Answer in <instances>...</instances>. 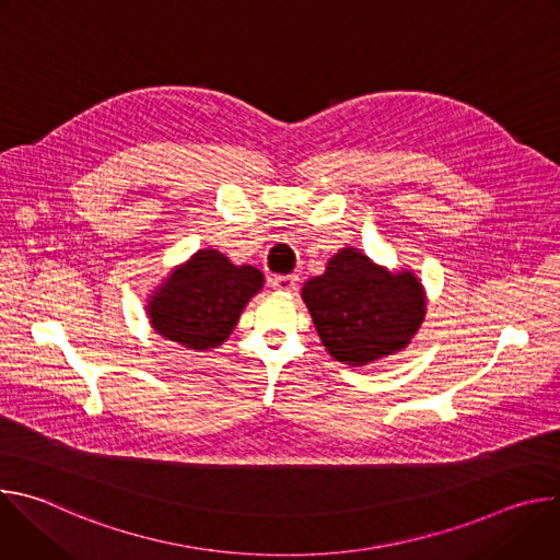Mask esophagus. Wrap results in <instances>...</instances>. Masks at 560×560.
Masks as SVG:
<instances>
[{"label": "esophagus", "instance_id": "34e87169", "mask_svg": "<svg viewBox=\"0 0 560 560\" xmlns=\"http://www.w3.org/2000/svg\"><path fill=\"white\" fill-rule=\"evenodd\" d=\"M296 283H299V277H296V275H281V277H272V279H270V288H272L275 292H281V294L292 292V290L296 288Z\"/></svg>", "mask_w": 560, "mask_h": 560}]
</instances>
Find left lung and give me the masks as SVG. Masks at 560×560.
Returning <instances> with one entry per match:
<instances>
[{"label":"left lung","mask_w":560,"mask_h":560,"mask_svg":"<svg viewBox=\"0 0 560 560\" xmlns=\"http://www.w3.org/2000/svg\"><path fill=\"white\" fill-rule=\"evenodd\" d=\"M301 296L326 350L352 368L401 352L425 316V292L412 272H389L357 248L337 253Z\"/></svg>","instance_id":"1"}]
</instances>
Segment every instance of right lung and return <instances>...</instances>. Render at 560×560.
<instances>
[{
	"label": "right lung",
	"instance_id": "1",
	"mask_svg": "<svg viewBox=\"0 0 560 560\" xmlns=\"http://www.w3.org/2000/svg\"><path fill=\"white\" fill-rule=\"evenodd\" d=\"M264 288L253 266H234L217 250H199L175 268L148 301L150 324L168 341L190 350L221 346L246 303Z\"/></svg>",
	"mask_w": 560,
	"mask_h": 560
}]
</instances>
